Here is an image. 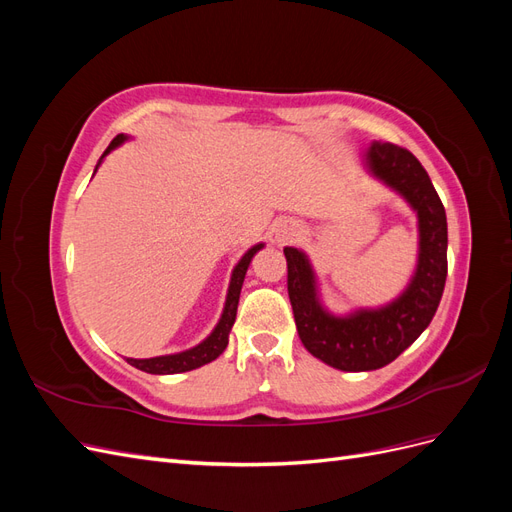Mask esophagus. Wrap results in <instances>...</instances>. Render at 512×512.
<instances>
[{
  "label": "esophagus",
  "instance_id": "34e87169",
  "mask_svg": "<svg viewBox=\"0 0 512 512\" xmlns=\"http://www.w3.org/2000/svg\"><path fill=\"white\" fill-rule=\"evenodd\" d=\"M294 232H299V224L286 222L280 230H277V241H288L290 237H294Z\"/></svg>",
  "mask_w": 512,
  "mask_h": 512
}]
</instances>
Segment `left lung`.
Masks as SVG:
<instances>
[{
    "mask_svg": "<svg viewBox=\"0 0 512 512\" xmlns=\"http://www.w3.org/2000/svg\"><path fill=\"white\" fill-rule=\"evenodd\" d=\"M371 173L389 183L418 213L421 254L412 284L382 309L348 318L329 316L316 299L314 273L303 252L284 247L288 297L307 352L342 371L380 369L395 361L421 335L436 314L446 284V213L423 164L406 147L374 143L367 151Z\"/></svg>",
    "mask_w": 512,
    "mask_h": 512,
    "instance_id": "left-lung-1",
    "label": "left lung"
}]
</instances>
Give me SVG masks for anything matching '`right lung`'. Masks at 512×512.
Wrapping results in <instances>:
<instances>
[{"label": "right lung", "instance_id": "1", "mask_svg": "<svg viewBox=\"0 0 512 512\" xmlns=\"http://www.w3.org/2000/svg\"><path fill=\"white\" fill-rule=\"evenodd\" d=\"M123 141H126V136L117 134L111 141V145H108V149L104 151V156ZM260 247H262V243L254 245L252 250L239 260V265L235 267V271H232L222 320L218 322V327H215V331L205 339L203 344H198L196 348L179 352V354L156 356V359H126V361L130 365H134L136 369L147 371V374H181V371H190V369H196L200 365H207V363L218 359V356L228 346V333H230L232 324H235V318H237V305H239L241 286H243V280H245V271H247V267H250V262H252L254 254L260 250Z\"/></svg>", "mask_w": 512, "mask_h": 512}]
</instances>
